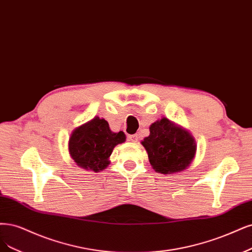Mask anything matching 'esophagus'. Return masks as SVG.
Masks as SVG:
<instances>
[{"mask_svg":"<svg viewBox=\"0 0 252 252\" xmlns=\"http://www.w3.org/2000/svg\"><path fill=\"white\" fill-rule=\"evenodd\" d=\"M128 138H129V141H131L133 143H136L138 141V138H140V135H138V134H132V135H129Z\"/></svg>","mask_w":252,"mask_h":252,"instance_id":"1","label":"esophagus"}]
</instances>
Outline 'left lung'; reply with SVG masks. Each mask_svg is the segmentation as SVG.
<instances>
[{
  "mask_svg": "<svg viewBox=\"0 0 252 252\" xmlns=\"http://www.w3.org/2000/svg\"><path fill=\"white\" fill-rule=\"evenodd\" d=\"M142 144L153 169L162 174L185 170L196 152L193 136L166 118L150 126V135L145 137Z\"/></svg>",
  "mask_w": 252,
  "mask_h": 252,
  "instance_id": "obj_1",
  "label": "left lung"
}]
</instances>
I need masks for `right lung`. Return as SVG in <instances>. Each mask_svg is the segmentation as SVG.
Wrapping results in <instances>:
<instances>
[{"instance_id":"obj_1","label":"right lung","mask_w":252,"mask_h":252,"mask_svg":"<svg viewBox=\"0 0 252 252\" xmlns=\"http://www.w3.org/2000/svg\"><path fill=\"white\" fill-rule=\"evenodd\" d=\"M125 140L123 131L112 132L107 121L94 118L74 130L68 150L78 166L98 172L109 164L108 158L115 146Z\"/></svg>"}]
</instances>
